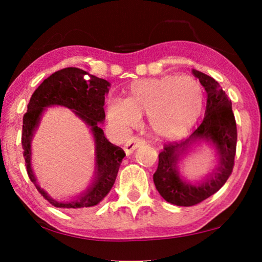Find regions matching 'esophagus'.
Returning <instances> with one entry per match:
<instances>
[{"mask_svg": "<svg viewBox=\"0 0 262 262\" xmlns=\"http://www.w3.org/2000/svg\"><path fill=\"white\" fill-rule=\"evenodd\" d=\"M144 143H145V139H143L141 137H131L126 143H125V145H124L125 152H126L127 155L128 154H132L135 149H137L138 146L144 144Z\"/></svg>", "mask_w": 262, "mask_h": 262, "instance_id": "1", "label": "esophagus"}]
</instances>
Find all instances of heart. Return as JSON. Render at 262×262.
<instances>
[{
	"mask_svg": "<svg viewBox=\"0 0 262 262\" xmlns=\"http://www.w3.org/2000/svg\"><path fill=\"white\" fill-rule=\"evenodd\" d=\"M125 99L111 98L107 116L121 128L130 127L138 117L148 114L151 130L162 137H173L194 124L203 108L204 92L193 77L164 76L132 82Z\"/></svg>",
	"mask_w": 262,
	"mask_h": 262,
	"instance_id": "obj_1",
	"label": "heart"
}]
</instances>
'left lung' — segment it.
Masks as SVG:
<instances>
[{"instance_id":"left-lung-1","label":"left lung","mask_w":262,"mask_h":262,"mask_svg":"<svg viewBox=\"0 0 262 262\" xmlns=\"http://www.w3.org/2000/svg\"><path fill=\"white\" fill-rule=\"evenodd\" d=\"M207 93L205 117L198 128L182 142L164 144L159 155L154 184L166 202L178 206H193L214 194L230 177L234 168L237 128L231 101L220 83L209 75L192 70ZM210 142L216 149L219 166L204 182L192 185L180 178L177 161L194 144Z\"/></svg>"}]
</instances>
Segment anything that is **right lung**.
I'll return each mask as SVG.
<instances>
[{
	"label": "right lung",
	"instance_id": "1",
	"mask_svg": "<svg viewBox=\"0 0 262 262\" xmlns=\"http://www.w3.org/2000/svg\"><path fill=\"white\" fill-rule=\"evenodd\" d=\"M90 77L85 78V75ZM111 83L89 75L78 68H66L56 71L42 81L35 89L28 102L27 112L24 116L21 144L26 161L27 174L35 185L39 193L56 207L63 209H82L95 206L108 194L116 181L118 170L125 152L120 146L108 142L105 137L100 123L105 120V95L108 93ZM50 105L67 106L80 116L90 127L96 142V179L83 195L69 203L52 200L43 190L36 185L30 167V141L35 128L38 124L42 111Z\"/></svg>",
	"mask_w": 262,
	"mask_h": 262
}]
</instances>
